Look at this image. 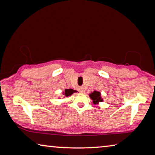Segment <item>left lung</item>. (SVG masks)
<instances>
[{"instance_id":"1","label":"left lung","mask_w":155,"mask_h":155,"mask_svg":"<svg viewBox=\"0 0 155 155\" xmlns=\"http://www.w3.org/2000/svg\"><path fill=\"white\" fill-rule=\"evenodd\" d=\"M90 98L93 101V103L94 104H98L99 103L103 101V99L101 98V92L97 91H94L92 93L89 94Z\"/></svg>"}]
</instances>
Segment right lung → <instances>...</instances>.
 I'll return each mask as SVG.
<instances>
[{
    "mask_svg": "<svg viewBox=\"0 0 155 155\" xmlns=\"http://www.w3.org/2000/svg\"><path fill=\"white\" fill-rule=\"evenodd\" d=\"M74 92H77V91L72 90V89H65V91H63V95L64 96V98H65V97L70 96L72 94H73V93Z\"/></svg>",
    "mask_w": 155,
    "mask_h": 155,
    "instance_id": "1",
    "label": "right lung"
}]
</instances>
